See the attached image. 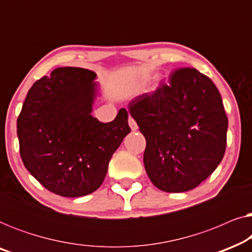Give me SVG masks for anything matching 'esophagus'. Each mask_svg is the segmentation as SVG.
I'll use <instances>...</instances> for the list:
<instances>
[{
  "label": "esophagus",
  "instance_id": "1",
  "mask_svg": "<svg viewBox=\"0 0 252 252\" xmlns=\"http://www.w3.org/2000/svg\"><path fill=\"white\" fill-rule=\"evenodd\" d=\"M128 124H129V126H130V128H132V130H136L137 128H139V127H137L136 122L132 118V117H129V118H128Z\"/></svg>",
  "mask_w": 252,
  "mask_h": 252
}]
</instances>
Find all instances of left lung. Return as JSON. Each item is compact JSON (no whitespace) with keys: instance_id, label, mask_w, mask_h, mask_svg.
<instances>
[{"instance_id":"1","label":"left lung","mask_w":252,"mask_h":252,"mask_svg":"<svg viewBox=\"0 0 252 252\" xmlns=\"http://www.w3.org/2000/svg\"><path fill=\"white\" fill-rule=\"evenodd\" d=\"M128 108L147 141V174L160 190L194 189L221 161L228 119L218 88L196 68H177Z\"/></svg>"}]
</instances>
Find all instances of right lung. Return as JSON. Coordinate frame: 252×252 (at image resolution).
Listing matches in <instances>:
<instances>
[{
    "label": "right lung",
    "instance_id": "right-lung-1",
    "mask_svg": "<svg viewBox=\"0 0 252 252\" xmlns=\"http://www.w3.org/2000/svg\"><path fill=\"white\" fill-rule=\"evenodd\" d=\"M95 72L58 67L33 84L17 119L19 153L27 171L64 197L95 191L109 161L130 132L128 113L101 123L91 115Z\"/></svg>",
    "mask_w": 252,
    "mask_h": 252
}]
</instances>
